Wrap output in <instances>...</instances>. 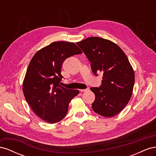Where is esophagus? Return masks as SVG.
I'll list each match as a JSON object with an SVG mask.
<instances>
[{"label": "esophagus", "instance_id": "34e87169", "mask_svg": "<svg viewBox=\"0 0 156 156\" xmlns=\"http://www.w3.org/2000/svg\"><path fill=\"white\" fill-rule=\"evenodd\" d=\"M88 90H89V88H86V89H81V90H80V91H81V92H87V91H88Z\"/></svg>", "mask_w": 156, "mask_h": 156}]
</instances>
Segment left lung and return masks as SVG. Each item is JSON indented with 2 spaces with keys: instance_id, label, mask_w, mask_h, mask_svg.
<instances>
[{
  "instance_id": "8db88e82",
  "label": "left lung",
  "mask_w": 156,
  "mask_h": 156,
  "mask_svg": "<svg viewBox=\"0 0 156 156\" xmlns=\"http://www.w3.org/2000/svg\"><path fill=\"white\" fill-rule=\"evenodd\" d=\"M90 62L92 72H103L100 87H92L95 100L94 111L105 117H112L128 103L133 93L135 73L127 56L120 47L100 37H89L77 42Z\"/></svg>"
}]
</instances>
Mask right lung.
Listing matches in <instances>:
<instances>
[{
  "label": "right lung",
  "instance_id": "right-lung-1",
  "mask_svg": "<svg viewBox=\"0 0 156 156\" xmlns=\"http://www.w3.org/2000/svg\"><path fill=\"white\" fill-rule=\"evenodd\" d=\"M83 53L74 43L55 41L37 51L31 59L23 83L25 100L40 119L50 124L66 116L69 103L79 93L60 86L64 61Z\"/></svg>",
  "mask_w": 156,
  "mask_h": 156
}]
</instances>
